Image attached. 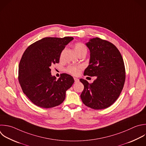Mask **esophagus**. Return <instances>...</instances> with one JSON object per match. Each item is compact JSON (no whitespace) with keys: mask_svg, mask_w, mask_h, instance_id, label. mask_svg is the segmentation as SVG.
I'll list each match as a JSON object with an SVG mask.
<instances>
[{"mask_svg":"<svg viewBox=\"0 0 146 146\" xmlns=\"http://www.w3.org/2000/svg\"><path fill=\"white\" fill-rule=\"evenodd\" d=\"M74 80H75V83H77V82H78L79 81V79H78V78H74Z\"/></svg>","mask_w":146,"mask_h":146,"instance_id":"1","label":"esophagus"}]
</instances>
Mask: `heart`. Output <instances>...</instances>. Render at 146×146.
<instances>
[{
	"instance_id": "b5f03b06",
	"label": "heart",
	"mask_w": 146,
	"mask_h": 146,
	"mask_svg": "<svg viewBox=\"0 0 146 146\" xmlns=\"http://www.w3.org/2000/svg\"><path fill=\"white\" fill-rule=\"evenodd\" d=\"M75 49L78 55L80 53L87 52L86 46L82 43H76L75 44ZM82 70V66L80 65H70L65 69V71L66 72L73 75H78L80 74Z\"/></svg>"
}]
</instances>
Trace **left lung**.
I'll list each match as a JSON object with an SVG mask.
<instances>
[{
	"instance_id": "obj_1",
	"label": "left lung",
	"mask_w": 146,
	"mask_h": 146,
	"mask_svg": "<svg viewBox=\"0 0 146 146\" xmlns=\"http://www.w3.org/2000/svg\"><path fill=\"white\" fill-rule=\"evenodd\" d=\"M86 44L90 51V59L84 75L96 79L91 84L80 79L84 85L80 98L88 107L104 109L117 100L123 90L125 79L123 59L116 47L106 40L95 38Z\"/></svg>"
}]
</instances>
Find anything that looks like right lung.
Listing matches in <instances>:
<instances>
[{
    "label": "right lung",
    "instance_id": "right-lung-1",
    "mask_svg": "<svg viewBox=\"0 0 146 146\" xmlns=\"http://www.w3.org/2000/svg\"><path fill=\"white\" fill-rule=\"evenodd\" d=\"M74 38L47 37L33 43L23 53L19 65L18 80L23 93L36 106L49 108L60 104L74 82L63 74L56 80L50 67L59 62L60 54Z\"/></svg>",
    "mask_w": 146,
    "mask_h": 146
}]
</instances>
